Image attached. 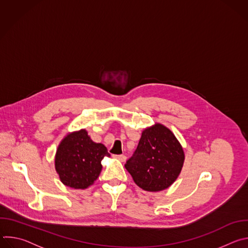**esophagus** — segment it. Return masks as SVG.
I'll use <instances>...</instances> for the list:
<instances>
[{
  "instance_id": "34e87169",
  "label": "esophagus",
  "mask_w": 248,
  "mask_h": 248,
  "mask_svg": "<svg viewBox=\"0 0 248 248\" xmlns=\"http://www.w3.org/2000/svg\"><path fill=\"white\" fill-rule=\"evenodd\" d=\"M114 157L119 159V160H121L122 162H124L126 160V156L124 155V154H122V155H114Z\"/></svg>"
}]
</instances>
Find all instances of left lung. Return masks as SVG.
Segmentation results:
<instances>
[{"mask_svg":"<svg viewBox=\"0 0 248 248\" xmlns=\"http://www.w3.org/2000/svg\"><path fill=\"white\" fill-rule=\"evenodd\" d=\"M184 161L185 153L178 139L169 128L157 124L143 130L124 167L139 187L160 191L176 180Z\"/></svg>","mask_w":248,"mask_h":248,"instance_id":"8db88e82","label":"left lung"}]
</instances>
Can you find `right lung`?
<instances>
[{
	"instance_id": "add662e5",
	"label": "right lung",
	"mask_w": 248,
	"mask_h": 248,
	"mask_svg": "<svg viewBox=\"0 0 248 248\" xmlns=\"http://www.w3.org/2000/svg\"><path fill=\"white\" fill-rule=\"evenodd\" d=\"M107 148L90 139L85 129L66 135L58 147L55 167L62 183L72 188L84 189L99 176Z\"/></svg>"
}]
</instances>
